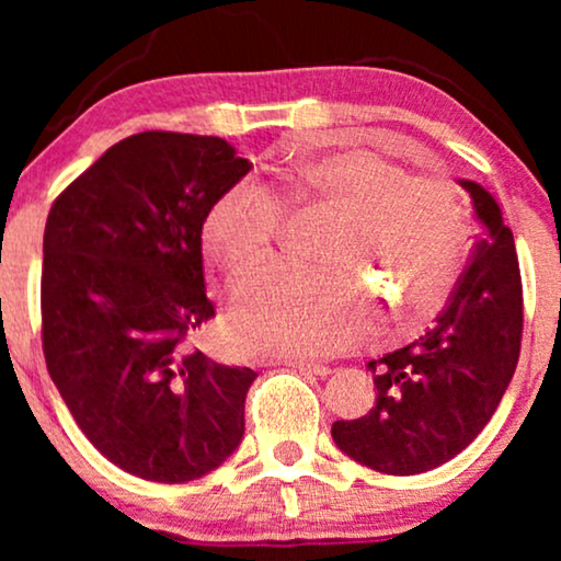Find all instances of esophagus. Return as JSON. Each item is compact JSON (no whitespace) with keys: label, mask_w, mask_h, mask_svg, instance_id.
Listing matches in <instances>:
<instances>
[{"label":"esophagus","mask_w":561,"mask_h":561,"mask_svg":"<svg viewBox=\"0 0 561 561\" xmlns=\"http://www.w3.org/2000/svg\"><path fill=\"white\" fill-rule=\"evenodd\" d=\"M275 365H286V367H294L298 373H306V375H319V378H324L332 370H329L327 365H317V363H306V359H278Z\"/></svg>","instance_id":"esophagus-1"}]
</instances>
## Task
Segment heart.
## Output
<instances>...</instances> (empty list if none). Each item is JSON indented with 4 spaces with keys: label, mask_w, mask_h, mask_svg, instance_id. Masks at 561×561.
<instances>
[{
    "label": "heart",
    "mask_w": 561,
    "mask_h": 561,
    "mask_svg": "<svg viewBox=\"0 0 561 561\" xmlns=\"http://www.w3.org/2000/svg\"><path fill=\"white\" fill-rule=\"evenodd\" d=\"M290 191L298 202L340 211L321 250L336 265H275L244 286L229 317L244 350L321 357L357 342L370 329L373 311L347 263L378 265L411 311L434 309L462 248V211L449 183L411 179L370 150H340L298 165ZM280 219L271 191L237 181L206 214L204 244L229 278L242 280L271 260Z\"/></svg>",
    "instance_id": "heart-1"
}]
</instances>
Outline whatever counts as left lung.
<instances>
[{"instance_id": "obj_1", "label": "left lung", "mask_w": 561, "mask_h": 561, "mask_svg": "<svg viewBox=\"0 0 561 561\" xmlns=\"http://www.w3.org/2000/svg\"><path fill=\"white\" fill-rule=\"evenodd\" d=\"M482 234L436 327L373 359L375 405L334 421L344 455L386 474H419L457 457L493 416L516 373L524 298L513 232L490 191L459 181Z\"/></svg>"}]
</instances>
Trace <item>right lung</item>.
Returning a JSON list of instances; mask_svg holds the SVG:
<instances>
[{
  "label": "right lung",
  "instance_id": "right-lung-1",
  "mask_svg": "<svg viewBox=\"0 0 561 561\" xmlns=\"http://www.w3.org/2000/svg\"><path fill=\"white\" fill-rule=\"evenodd\" d=\"M252 163L221 137L140 133L56 198L43 234V352L87 439L119 470L188 482L240 447L250 367L191 336L214 317L202 229Z\"/></svg>",
  "mask_w": 561,
  "mask_h": 561
}]
</instances>
